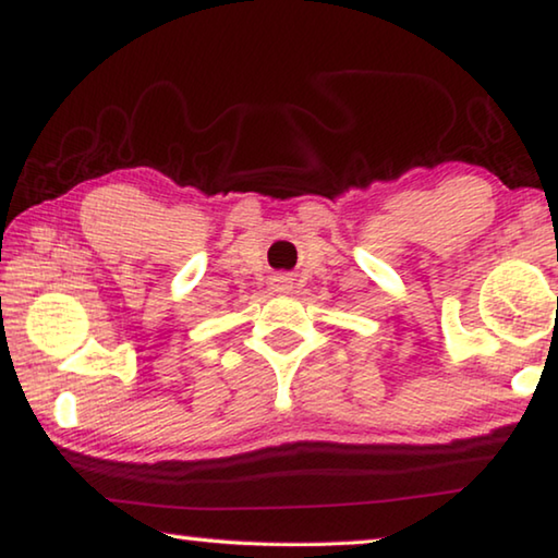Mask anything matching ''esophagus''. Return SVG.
I'll return each mask as SVG.
<instances>
[{
	"mask_svg": "<svg viewBox=\"0 0 558 558\" xmlns=\"http://www.w3.org/2000/svg\"><path fill=\"white\" fill-rule=\"evenodd\" d=\"M272 282H276V288H278V290H290V288H292V286H290L292 278H288V276H278V278H272Z\"/></svg>",
	"mask_w": 558,
	"mask_h": 558,
	"instance_id": "obj_1",
	"label": "esophagus"
}]
</instances>
